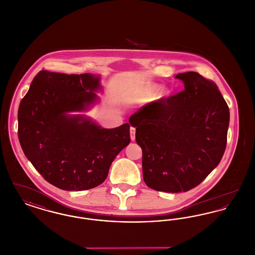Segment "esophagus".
<instances>
[{
	"label": "esophagus",
	"mask_w": 255,
	"mask_h": 255,
	"mask_svg": "<svg viewBox=\"0 0 255 255\" xmlns=\"http://www.w3.org/2000/svg\"><path fill=\"white\" fill-rule=\"evenodd\" d=\"M130 135H131V140L134 141V139H135V129L133 127L130 128Z\"/></svg>",
	"instance_id": "34e87169"
}]
</instances>
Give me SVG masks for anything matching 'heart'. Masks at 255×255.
<instances>
[{"mask_svg": "<svg viewBox=\"0 0 255 255\" xmlns=\"http://www.w3.org/2000/svg\"><path fill=\"white\" fill-rule=\"evenodd\" d=\"M157 91H158V86L155 85V84H148L144 87V89L138 96L133 97V101L140 102V103L146 102V101L150 100L151 98H153Z\"/></svg>", "mask_w": 255, "mask_h": 255, "instance_id": "b5f03b06", "label": "heart"}]
</instances>
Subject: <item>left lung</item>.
<instances>
[{
  "instance_id": "1",
  "label": "left lung",
  "mask_w": 255,
  "mask_h": 255,
  "mask_svg": "<svg viewBox=\"0 0 255 255\" xmlns=\"http://www.w3.org/2000/svg\"><path fill=\"white\" fill-rule=\"evenodd\" d=\"M175 77L183 82L182 92L129 119L142 149L144 182L170 193L194 188L218 165L230 124L229 106L214 82L195 72Z\"/></svg>"
}]
</instances>
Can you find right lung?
<instances>
[{
    "label": "right lung",
    "mask_w": 255,
    "mask_h": 255,
    "mask_svg": "<svg viewBox=\"0 0 255 255\" xmlns=\"http://www.w3.org/2000/svg\"><path fill=\"white\" fill-rule=\"evenodd\" d=\"M100 90L99 75L41 71L20 103L18 136L24 155L47 182L63 190L101 184L130 143L128 123L105 129L79 114L97 104Z\"/></svg>",
    "instance_id": "add662e5"
}]
</instances>
